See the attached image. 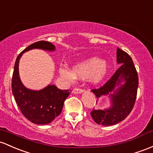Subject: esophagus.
I'll return each mask as SVG.
<instances>
[{"label":"esophagus","mask_w":153,"mask_h":153,"mask_svg":"<svg viewBox=\"0 0 153 153\" xmlns=\"http://www.w3.org/2000/svg\"><path fill=\"white\" fill-rule=\"evenodd\" d=\"M83 92H84V90L82 88H74L73 91V94H82Z\"/></svg>","instance_id":"obj_1"}]
</instances>
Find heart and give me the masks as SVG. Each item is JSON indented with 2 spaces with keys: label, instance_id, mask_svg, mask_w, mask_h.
I'll list each match as a JSON object with an SVG mask.
<instances>
[{
  "label": "heart",
  "instance_id": "obj_1",
  "mask_svg": "<svg viewBox=\"0 0 153 153\" xmlns=\"http://www.w3.org/2000/svg\"><path fill=\"white\" fill-rule=\"evenodd\" d=\"M108 70L106 63L94 57L75 63L72 65L71 70L66 67H60L59 73L60 76L70 82H73L75 78L78 79L88 78L92 84H99L105 79Z\"/></svg>",
  "mask_w": 153,
  "mask_h": 153
}]
</instances>
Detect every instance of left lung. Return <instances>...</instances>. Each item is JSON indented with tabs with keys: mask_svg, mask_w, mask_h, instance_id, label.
I'll return each instance as SVG.
<instances>
[{
	"mask_svg": "<svg viewBox=\"0 0 153 153\" xmlns=\"http://www.w3.org/2000/svg\"><path fill=\"white\" fill-rule=\"evenodd\" d=\"M116 53L120 68L103 86L91 90L97 101L104 96L110 98V107L91 112L96 123L105 126L120 123L128 116L135 103L139 85L138 75L132 59L119 48Z\"/></svg>",
	"mask_w": 153,
	"mask_h": 153,
	"instance_id": "8db88e82",
	"label": "left lung"
}]
</instances>
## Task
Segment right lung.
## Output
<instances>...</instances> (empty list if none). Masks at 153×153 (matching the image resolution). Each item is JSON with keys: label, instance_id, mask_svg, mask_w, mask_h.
<instances>
[{"label": "right lung", "instance_id": "obj_1", "mask_svg": "<svg viewBox=\"0 0 153 153\" xmlns=\"http://www.w3.org/2000/svg\"><path fill=\"white\" fill-rule=\"evenodd\" d=\"M36 48L47 51L56 50V47L51 43L41 41L30 45L22 51L15 62L11 89L15 101L23 115L32 123L46 125L51 123L61 113L65 100L70 92L68 90H61L51 84L41 90H32L26 88L22 83L19 73L20 58L25 52Z\"/></svg>", "mask_w": 153, "mask_h": 153}]
</instances>
